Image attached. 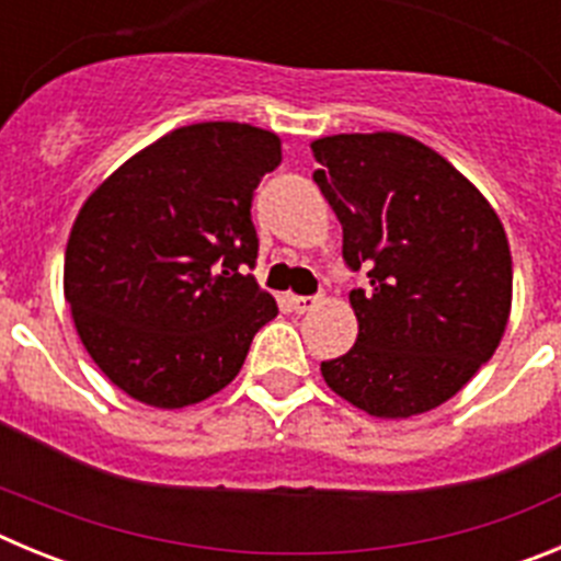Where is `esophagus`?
Segmentation results:
<instances>
[{"instance_id": "1", "label": "esophagus", "mask_w": 561, "mask_h": 561, "mask_svg": "<svg viewBox=\"0 0 561 561\" xmlns=\"http://www.w3.org/2000/svg\"><path fill=\"white\" fill-rule=\"evenodd\" d=\"M289 306L297 311V314H306V311H314L320 306V297H304V295H291Z\"/></svg>"}]
</instances>
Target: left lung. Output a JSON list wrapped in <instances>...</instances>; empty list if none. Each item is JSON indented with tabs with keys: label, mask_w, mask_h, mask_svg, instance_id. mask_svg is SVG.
I'll use <instances>...</instances> for the list:
<instances>
[{
	"label": "left lung",
	"mask_w": 561,
	"mask_h": 561,
	"mask_svg": "<svg viewBox=\"0 0 561 561\" xmlns=\"http://www.w3.org/2000/svg\"><path fill=\"white\" fill-rule=\"evenodd\" d=\"M317 187L342 225V257L368 266L351 291L354 348L320 365L336 396L376 419L453 399L492 359L512 314V250L483 193L399 131L311 142Z\"/></svg>",
	"instance_id": "1"
}]
</instances>
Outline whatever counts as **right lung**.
I'll return each mask as SVG.
<instances>
[{"mask_svg": "<svg viewBox=\"0 0 561 561\" xmlns=\"http://www.w3.org/2000/svg\"><path fill=\"white\" fill-rule=\"evenodd\" d=\"M277 165L275 131L193 123L134 153L78 210L64 297L83 348L134 401L210 399L277 314L244 275L257 257L252 193Z\"/></svg>", "mask_w": 561, "mask_h": 561, "instance_id": "1", "label": "right lung"}]
</instances>
